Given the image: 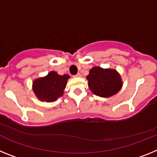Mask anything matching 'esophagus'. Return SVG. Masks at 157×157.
I'll return each instance as SVG.
<instances>
[{
	"label": "esophagus",
	"instance_id": "1",
	"mask_svg": "<svg viewBox=\"0 0 157 157\" xmlns=\"http://www.w3.org/2000/svg\"><path fill=\"white\" fill-rule=\"evenodd\" d=\"M82 76V75L80 74V73H78L77 75H75V77H76V78H80Z\"/></svg>",
	"mask_w": 157,
	"mask_h": 157
}]
</instances>
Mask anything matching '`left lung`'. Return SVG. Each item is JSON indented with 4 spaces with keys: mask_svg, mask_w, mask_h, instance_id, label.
I'll list each match as a JSON object with an SVG mask.
<instances>
[{
    "mask_svg": "<svg viewBox=\"0 0 157 157\" xmlns=\"http://www.w3.org/2000/svg\"><path fill=\"white\" fill-rule=\"evenodd\" d=\"M86 79L90 90L101 98H110L123 87L121 76L115 69L95 66L90 70Z\"/></svg>",
    "mask_w": 157,
    "mask_h": 157,
    "instance_id": "left-lung-1",
    "label": "left lung"
}]
</instances>
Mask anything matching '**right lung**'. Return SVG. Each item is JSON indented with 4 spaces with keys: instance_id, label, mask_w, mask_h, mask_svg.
<instances>
[{
    "instance_id": "1",
    "label": "right lung",
    "mask_w": 157,
    "mask_h": 157,
    "mask_svg": "<svg viewBox=\"0 0 157 157\" xmlns=\"http://www.w3.org/2000/svg\"><path fill=\"white\" fill-rule=\"evenodd\" d=\"M70 78L68 75H60L56 71H52L47 75L34 79L32 90L39 101L53 102L63 95Z\"/></svg>"
}]
</instances>
